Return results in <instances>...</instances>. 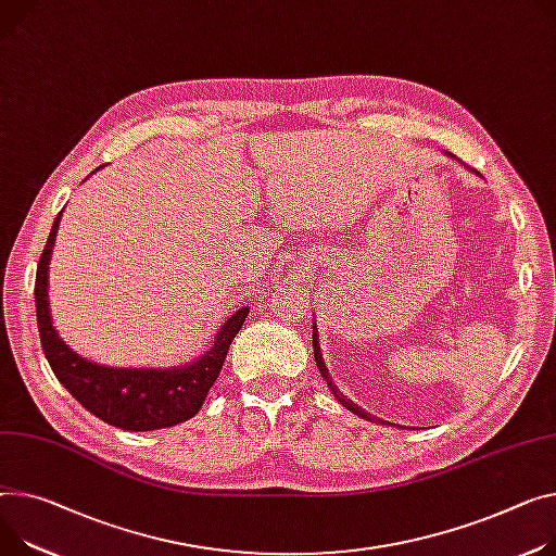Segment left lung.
<instances>
[{
    "instance_id": "obj_1",
    "label": "left lung",
    "mask_w": 556,
    "mask_h": 556,
    "mask_svg": "<svg viewBox=\"0 0 556 556\" xmlns=\"http://www.w3.org/2000/svg\"><path fill=\"white\" fill-rule=\"evenodd\" d=\"M314 358H316V365H318V369H320V374L327 378V386H329V390H331V394L338 399V403L340 405H343V407H348L350 412H354L356 416H361V418H365V420H369V422H382L380 418H376V416H371V414H367L365 409H361L356 403H352L348 396H343V394H340V390L333 386V382H331V378H329V371H327V367H325V363H323V354H320V348H318V333H316V329H314Z\"/></svg>"
}]
</instances>
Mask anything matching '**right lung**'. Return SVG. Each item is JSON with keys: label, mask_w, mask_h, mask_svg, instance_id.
<instances>
[{"label": "right lung", "mask_w": 556, "mask_h": 556, "mask_svg": "<svg viewBox=\"0 0 556 556\" xmlns=\"http://www.w3.org/2000/svg\"><path fill=\"white\" fill-rule=\"evenodd\" d=\"M60 216L62 213H58L35 274L39 340L58 380L81 407L126 432L162 430L198 414L211 386L218 380L231 340L249 309H238L218 331L213 348L193 365L180 369H113L84 361L62 343L49 314V261Z\"/></svg>", "instance_id": "right-lung-1"}]
</instances>
